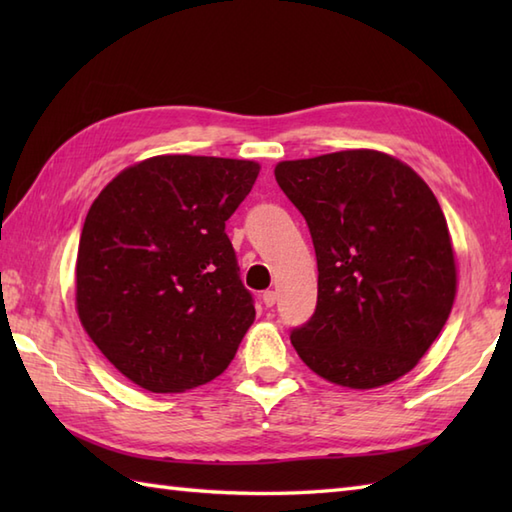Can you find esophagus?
Wrapping results in <instances>:
<instances>
[{"label": "esophagus", "instance_id": "obj_1", "mask_svg": "<svg viewBox=\"0 0 512 512\" xmlns=\"http://www.w3.org/2000/svg\"><path fill=\"white\" fill-rule=\"evenodd\" d=\"M262 301H264L266 308H273L275 303H277V292L275 290H266L264 295H262Z\"/></svg>", "mask_w": 512, "mask_h": 512}]
</instances>
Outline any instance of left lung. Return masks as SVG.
I'll return each mask as SVG.
<instances>
[{
    "instance_id": "1",
    "label": "left lung",
    "mask_w": 512,
    "mask_h": 512,
    "mask_svg": "<svg viewBox=\"0 0 512 512\" xmlns=\"http://www.w3.org/2000/svg\"><path fill=\"white\" fill-rule=\"evenodd\" d=\"M275 178L317 253V310L290 332L301 361L350 389L411 372L458 288L449 226L427 182L374 149L284 160Z\"/></svg>"
}]
</instances>
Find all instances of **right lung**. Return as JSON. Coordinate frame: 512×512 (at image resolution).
Segmentation results:
<instances>
[{
  "instance_id": "right-lung-1",
  "label": "right lung",
  "mask_w": 512,
  "mask_h": 512,
  "mask_svg": "<svg viewBox=\"0 0 512 512\" xmlns=\"http://www.w3.org/2000/svg\"><path fill=\"white\" fill-rule=\"evenodd\" d=\"M257 176L253 160L156 156L118 173L90 206L76 312L138 387L180 394L233 361L255 306L224 228Z\"/></svg>"
}]
</instances>
